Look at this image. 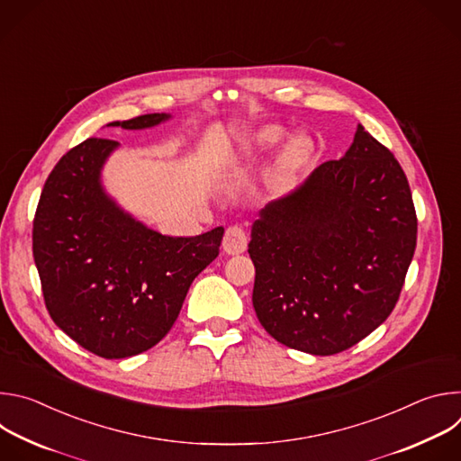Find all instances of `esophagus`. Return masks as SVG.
I'll use <instances>...</instances> for the list:
<instances>
[{
    "instance_id": "esophagus-1",
    "label": "esophagus",
    "mask_w": 461,
    "mask_h": 461,
    "mask_svg": "<svg viewBox=\"0 0 461 461\" xmlns=\"http://www.w3.org/2000/svg\"><path fill=\"white\" fill-rule=\"evenodd\" d=\"M222 248L230 255H239L248 248V233L240 226H230L222 239Z\"/></svg>"
}]
</instances>
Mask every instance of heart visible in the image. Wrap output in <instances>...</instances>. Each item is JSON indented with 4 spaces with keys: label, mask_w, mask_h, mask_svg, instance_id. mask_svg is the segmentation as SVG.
Returning <instances> with one entry per match:
<instances>
[{
    "label": "heart",
    "mask_w": 461,
    "mask_h": 461,
    "mask_svg": "<svg viewBox=\"0 0 461 461\" xmlns=\"http://www.w3.org/2000/svg\"><path fill=\"white\" fill-rule=\"evenodd\" d=\"M283 135H285L283 129L268 127V129H265V133H262V137H260V144L274 146L276 142H279L283 139ZM310 153H312L310 140L303 135H294L283 149V162L288 167H295V166L303 164Z\"/></svg>",
    "instance_id": "1"
}]
</instances>
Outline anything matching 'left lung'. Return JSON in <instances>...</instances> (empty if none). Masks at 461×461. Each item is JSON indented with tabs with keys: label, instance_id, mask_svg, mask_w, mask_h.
Returning a JSON list of instances; mask_svg holds the SVG:
<instances>
[{
	"label": "left lung",
	"instance_id": "left-lung-1",
	"mask_svg": "<svg viewBox=\"0 0 461 461\" xmlns=\"http://www.w3.org/2000/svg\"><path fill=\"white\" fill-rule=\"evenodd\" d=\"M409 180L359 123L339 160L315 167L251 226L253 308L279 343L339 354L396 306L416 249Z\"/></svg>",
	"mask_w": 461,
	"mask_h": 461
}]
</instances>
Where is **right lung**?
Returning <instances> with one entry per match:
<instances>
[{
	"instance_id": "add662e5",
	"label": "right lung",
	"mask_w": 461,
	"mask_h": 461,
	"mask_svg": "<svg viewBox=\"0 0 461 461\" xmlns=\"http://www.w3.org/2000/svg\"><path fill=\"white\" fill-rule=\"evenodd\" d=\"M171 118L142 114L107 125L146 129ZM118 142L87 139L50 171L34 215L32 255L52 321L86 350L122 359L155 347L185 294L219 255L224 228L167 237L125 213L102 185Z\"/></svg>"
}]
</instances>
